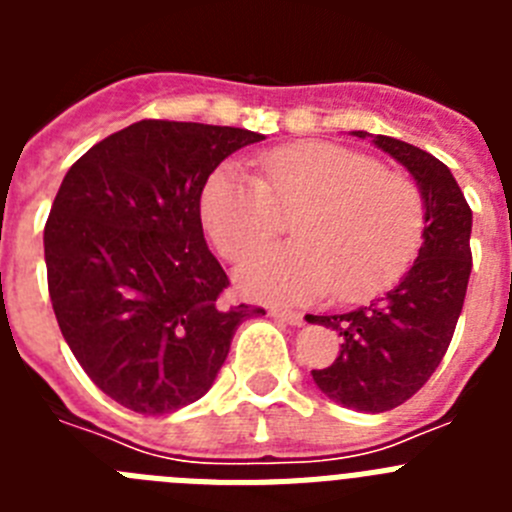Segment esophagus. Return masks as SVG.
Here are the masks:
<instances>
[{
  "label": "esophagus",
  "mask_w": 512,
  "mask_h": 512,
  "mask_svg": "<svg viewBox=\"0 0 512 512\" xmlns=\"http://www.w3.org/2000/svg\"><path fill=\"white\" fill-rule=\"evenodd\" d=\"M271 318L282 320V323H287V325H302V323H305V315H302V312L282 310V307H274V310H271Z\"/></svg>",
  "instance_id": "34e87169"
}]
</instances>
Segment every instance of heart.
I'll return each mask as SVG.
<instances>
[{
    "label": "heart",
    "instance_id": "heart-1",
    "mask_svg": "<svg viewBox=\"0 0 512 512\" xmlns=\"http://www.w3.org/2000/svg\"><path fill=\"white\" fill-rule=\"evenodd\" d=\"M259 176L220 164L205 179L200 215L225 259L241 261L295 215L297 243L274 246L238 269L243 292L266 302H341L382 295L408 271L425 235L418 184L354 148L307 140L259 156Z\"/></svg>",
    "mask_w": 512,
    "mask_h": 512
}]
</instances>
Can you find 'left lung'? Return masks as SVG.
Listing matches in <instances>:
<instances>
[{
	"label": "left lung",
	"mask_w": 512,
	"mask_h": 512,
	"mask_svg": "<svg viewBox=\"0 0 512 512\" xmlns=\"http://www.w3.org/2000/svg\"><path fill=\"white\" fill-rule=\"evenodd\" d=\"M372 138L413 174L423 192V246L408 274L372 305L341 315H307V323L341 336L336 361L312 369L320 392L343 408L384 413L431 379L454 338L472 274V210L449 166L436 156L390 135Z\"/></svg>",
	"instance_id": "8db88e82"
}]
</instances>
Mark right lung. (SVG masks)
<instances>
[{"instance_id": "add662e5", "label": "right lung", "mask_w": 512, "mask_h": 512, "mask_svg": "<svg viewBox=\"0 0 512 512\" xmlns=\"http://www.w3.org/2000/svg\"><path fill=\"white\" fill-rule=\"evenodd\" d=\"M264 135L140 120L99 140L63 176L45 223L58 328L107 397L143 415L200 400L235 328L264 307L225 305L228 274L207 248L200 194Z\"/></svg>"}]
</instances>
